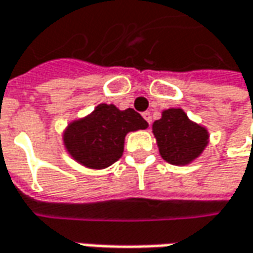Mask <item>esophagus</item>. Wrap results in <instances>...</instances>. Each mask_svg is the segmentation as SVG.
Masks as SVG:
<instances>
[{"mask_svg":"<svg viewBox=\"0 0 253 253\" xmlns=\"http://www.w3.org/2000/svg\"><path fill=\"white\" fill-rule=\"evenodd\" d=\"M143 117H144V120L147 122L148 125L151 123V115H150V112H144V113H143Z\"/></svg>","mask_w":253,"mask_h":253,"instance_id":"34e87169","label":"esophagus"}]
</instances>
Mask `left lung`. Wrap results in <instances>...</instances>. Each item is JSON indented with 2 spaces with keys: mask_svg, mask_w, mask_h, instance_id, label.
<instances>
[{
  "mask_svg": "<svg viewBox=\"0 0 253 253\" xmlns=\"http://www.w3.org/2000/svg\"><path fill=\"white\" fill-rule=\"evenodd\" d=\"M160 156L174 166H185L197 159L208 144V130L191 122L182 109L163 110L153 123Z\"/></svg>",
  "mask_w": 253,
  "mask_h": 253,
  "instance_id": "1",
  "label": "left lung"
}]
</instances>
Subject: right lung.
Wrapping results in <instances>:
<instances>
[{
  "mask_svg": "<svg viewBox=\"0 0 253 253\" xmlns=\"http://www.w3.org/2000/svg\"><path fill=\"white\" fill-rule=\"evenodd\" d=\"M148 123L133 109L99 105L90 115L73 120L63 131V144L72 159L87 169L102 170L122 157L127 133L144 130Z\"/></svg>",
  "mask_w": 253,
  "mask_h": 253,
  "instance_id": "1",
  "label": "right lung"
}]
</instances>
